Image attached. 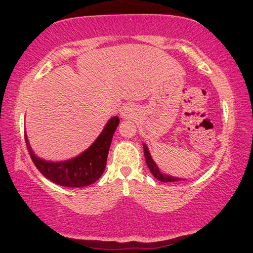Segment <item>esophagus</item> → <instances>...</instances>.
Here are the masks:
<instances>
[{"label":"esophagus","instance_id":"esophagus-1","mask_svg":"<svg viewBox=\"0 0 253 253\" xmlns=\"http://www.w3.org/2000/svg\"><path fill=\"white\" fill-rule=\"evenodd\" d=\"M132 113H134V108H132V106L126 105L124 106L121 110V116L123 118H128L129 116H131Z\"/></svg>","mask_w":253,"mask_h":253}]
</instances>
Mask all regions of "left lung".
Returning <instances> with one entry per match:
<instances>
[{
	"label": "left lung",
	"instance_id": "1",
	"mask_svg": "<svg viewBox=\"0 0 253 253\" xmlns=\"http://www.w3.org/2000/svg\"><path fill=\"white\" fill-rule=\"evenodd\" d=\"M144 146V154H145V161H146V164L148 166L149 170H151L152 174L154 175V177L157 178L158 181L161 182H176V181H181V178H177V177H173V176H169V175H166V174H163L161 173L160 169L157 168V165L155 164V162L153 161V158L151 156V154L148 152V148L146 145H143Z\"/></svg>",
	"mask_w": 253,
	"mask_h": 253
}]
</instances>
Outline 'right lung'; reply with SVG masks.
<instances>
[{
	"instance_id": "add662e5",
	"label": "right lung",
	"mask_w": 253,
	"mask_h": 253,
	"mask_svg": "<svg viewBox=\"0 0 253 253\" xmlns=\"http://www.w3.org/2000/svg\"><path fill=\"white\" fill-rule=\"evenodd\" d=\"M118 124L117 116L109 119L104 130L87 151L65 162H46L37 157L30 146L27 134H24L25 144L34 165L44 177L61 186L84 187L95 183L104 173L111 139Z\"/></svg>"
}]
</instances>
